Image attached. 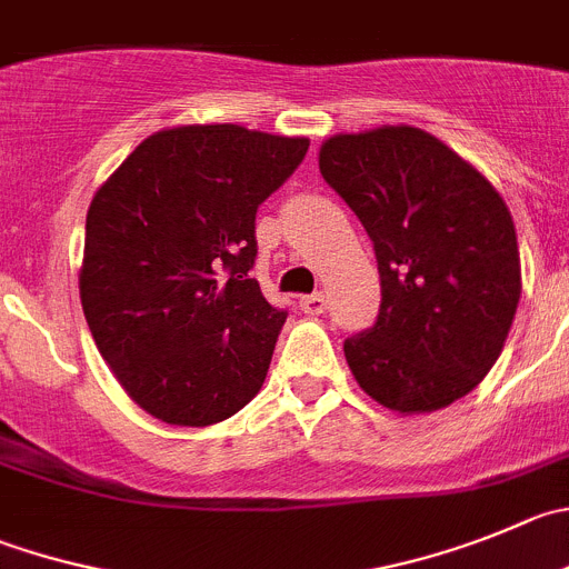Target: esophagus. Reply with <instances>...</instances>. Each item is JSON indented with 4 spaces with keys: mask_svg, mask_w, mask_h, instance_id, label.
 I'll return each mask as SVG.
<instances>
[{
    "mask_svg": "<svg viewBox=\"0 0 569 569\" xmlns=\"http://www.w3.org/2000/svg\"><path fill=\"white\" fill-rule=\"evenodd\" d=\"M299 307L307 312V316H321V312L327 310V299H323L321 293H312V296H305V299L299 301Z\"/></svg>",
    "mask_w": 569,
    "mask_h": 569,
    "instance_id": "34e87169",
    "label": "esophagus"
}]
</instances>
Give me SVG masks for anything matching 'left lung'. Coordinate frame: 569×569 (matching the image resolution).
<instances>
[{
    "mask_svg": "<svg viewBox=\"0 0 569 569\" xmlns=\"http://www.w3.org/2000/svg\"><path fill=\"white\" fill-rule=\"evenodd\" d=\"M318 164L380 270L375 327L343 340L355 380L399 413L467 397L500 357L522 290L517 231L497 189L408 126L332 137Z\"/></svg>",
    "mask_w": 569,
    "mask_h": 569,
    "instance_id": "obj_1",
    "label": "left lung"
}]
</instances>
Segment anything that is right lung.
<instances>
[{
  "instance_id": "add662e5",
  "label": "right lung",
  "mask_w": 569,
  "mask_h": 569,
  "mask_svg": "<svg viewBox=\"0 0 569 569\" xmlns=\"http://www.w3.org/2000/svg\"><path fill=\"white\" fill-rule=\"evenodd\" d=\"M307 148L240 126L170 128L97 189L80 301L102 360L156 419L214 425L262 388L288 310L251 279L257 209Z\"/></svg>"
}]
</instances>
